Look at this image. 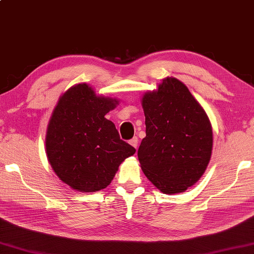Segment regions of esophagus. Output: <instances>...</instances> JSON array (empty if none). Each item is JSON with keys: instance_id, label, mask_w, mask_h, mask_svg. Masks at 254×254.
I'll return each instance as SVG.
<instances>
[{"instance_id": "34e87169", "label": "esophagus", "mask_w": 254, "mask_h": 254, "mask_svg": "<svg viewBox=\"0 0 254 254\" xmlns=\"http://www.w3.org/2000/svg\"><path fill=\"white\" fill-rule=\"evenodd\" d=\"M138 142H139V140H138V138L137 137H133L130 141H129V143H130L133 147H135L137 148V146H138Z\"/></svg>"}]
</instances>
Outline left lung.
Here are the masks:
<instances>
[{"label": "left lung", "instance_id": "obj_1", "mask_svg": "<svg viewBox=\"0 0 254 254\" xmlns=\"http://www.w3.org/2000/svg\"><path fill=\"white\" fill-rule=\"evenodd\" d=\"M145 138L138 158L146 178L164 194L187 190L199 180L212 153V127L189 88L166 77L142 98Z\"/></svg>", "mask_w": 254, "mask_h": 254}]
</instances>
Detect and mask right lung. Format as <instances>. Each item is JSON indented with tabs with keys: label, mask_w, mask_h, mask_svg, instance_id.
Wrapping results in <instances>:
<instances>
[{
	"label": "right lung",
	"mask_w": 254,
	"mask_h": 254,
	"mask_svg": "<svg viewBox=\"0 0 254 254\" xmlns=\"http://www.w3.org/2000/svg\"><path fill=\"white\" fill-rule=\"evenodd\" d=\"M116 99L97 96L89 85L72 86L59 98L46 132V154L55 174L78 191L106 189L120 165L135 153L106 114Z\"/></svg>",
	"instance_id": "1"
}]
</instances>
